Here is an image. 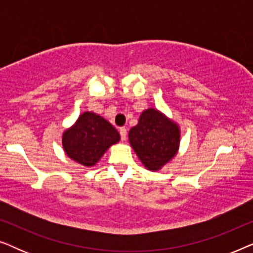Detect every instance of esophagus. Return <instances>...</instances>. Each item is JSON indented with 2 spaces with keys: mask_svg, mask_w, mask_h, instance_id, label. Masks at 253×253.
I'll return each instance as SVG.
<instances>
[{
  "mask_svg": "<svg viewBox=\"0 0 253 253\" xmlns=\"http://www.w3.org/2000/svg\"><path fill=\"white\" fill-rule=\"evenodd\" d=\"M120 134H121V139L126 140V129L124 126L120 127Z\"/></svg>",
  "mask_w": 253,
  "mask_h": 253,
  "instance_id": "34e87169",
  "label": "esophagus"
}]
</instances>
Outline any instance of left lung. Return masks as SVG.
<instances>
[{
  "label": "left lung",
  "mask_w": 253,
  "mask_h": 253,
  "mask_svg": "<svg viewBox=\"0 0 253 253\" xmlns=\"http://www.w3.org/2000/svg\"><path fill=\"white\" fill-rule=\"evenodd\" d=\"M177 124L157 109L141 113L136 126L129 131V141L148 170L157 171L177 153L179 146Z\"/></svg>",
  "instance_id": "1"
}]
</instances>
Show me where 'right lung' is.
<instances>
[{
	"label": "right lung",
	"instance_id": "obj_1",
	"mask_svg": "<svg viewBox=\"0 0 253 253\" xmlns=\"http://www.w3.org/2000/svg\"><path fill=\"white\" fill-rule=\"evenodd\" d=\"M120 140V133L103 117L85 112L65 131L62 144L65 153L83 166H94L105 152Z\"/></svg>",
	"mask_w": 253,
	"mask_h": 253
}]
</instances>
